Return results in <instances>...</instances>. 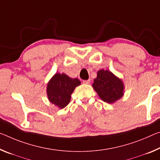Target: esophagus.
I'll return each instance as SVG.
<instances>
[{"label": "esophagus", "instance_id": "34e87169", "mask_svg": "<svg viewBox=\"0 0 160 160\" xmlns=\"http://www.w3.org/2000/svg\"><path fill=\"white\" fill-rule=\"evenodd\" d=\"M90 82V80H83V83L84 84H89Z\"/></svg>", "mask_w": 160, "mask_h": 160}]
</instances>
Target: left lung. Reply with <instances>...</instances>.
Wrapping results in <instances>:
<instances>
[{
	"mask_svg": "<svg viewBox=\"0 0 160 160\" xmlns=\"http://www.w3.org/2000/svg\"><path fill=\"white\" fill-rule=\"evenodd\" d=\"M96 91L104 102L112 104L124 95L123 82L108 70H100L92 84Z\"/></svg>",
	"mask_w": 160,
	"mask_h": 160,
	"instance_id": "obj_1",
	"label": "left lung"
}]
</instances>
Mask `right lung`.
I'll list each match as a JSON object with an SVG mask.
<instances>
[{
  "label": "right lung",
  "mask_w": 160,
  "mask_h": 160,
  "mask_svg": "<svg viewBox=\"0 0 160 160\" xmlns=\"http://www.w3.org/2000/svg\"><path fill=\"white\" fill-rule=\"evenodd\" d=\"M80 85L78 78H71L65 73H55L47 85L48 98L50 102L60 109L69 104L71 94Z\"/></svg>",
  "instance_id": "add662e5"
}]
</instances>
